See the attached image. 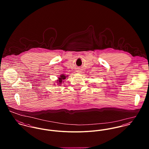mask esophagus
I'll return each instance as SVG.
<instances>
[{
  "instance_id": "34e87169",
  "label": "esophagus",
  "mask_w": 149,
  "mask_h": 149,
  "mask_svg": "<svg viewBox=\"0 0 149 149\" xmlns=\"http://www.w3.org/2000/svg\"><path fill=\"white\" fill-rule=\"evenodd\" d=\"M79 72V73H80V72H79V71H78V72Z\"/></svg>"
}]
</instances>
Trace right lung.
<instances>
[{"label": "right lung", "instance_id": "add662e5", "mask_svg": "<svg viewBox=\"0 0 149 149\" xmlns=\"http://www.w3.org/2000/svg\"><path fill=\"white\" fill-rule=\"evenodd\" d=\"M67 77V76H66ZM59 79L57 80V83H58V84H61L62 83V81L63 80H65L66 79V76H64V74H62L60 76V77L58 78Z\"/></svg>", "mask_w": 149, "mask_h": 149}]
</instances>
